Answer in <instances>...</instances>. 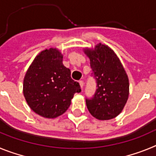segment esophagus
Segmentation results:
<instances>
[{"label": "esophagus", "instance_id": "esophagus-1", "mask_svg": "<svg viewBox=\"0 0 156 156\" xmlns=\"http://www.w3.org/2000/svg\"><path fill=\"white\" fill-rule=\"evenodd\" d=\"M79 83H80V85L81 89H83V84H84V83H83V80H80L79 81Z\"/></svg>", "mask_w": 156, "mask_h": 156}]
</instances>
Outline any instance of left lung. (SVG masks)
I'll list each match as a JSON object with an SVG mask.
<instances>
[{"label": "left lung", "mask_w": 156, "mask_h": 156, "mask_svg": "<svg viewBox=\"0 0 156 156\" xmlns=\"http://www.w3.org/2000/svg\"><path fill=\"white\" fill-rule=\"evenodd\" d=\"M90 58L91 76L97 90L86 98L90 113L100 120L115 118L122 112L129 96V80L119 59L108 46L98 44L94 50H85Z\"/></svg>", "instance_id": "left-lung-1"}]
</instances>
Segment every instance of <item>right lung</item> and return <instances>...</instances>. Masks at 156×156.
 Wrapping results in <instances>:
<instances>
[{
	"instance_id": "add662e5",
	"label": "right lung",
	"mask_w": 156,
	"mask_h": 156,
	"mask_svg": "<svg viewBox=\"0 0 156 156\" xmlns=\"http://www.w3.org/2000/svg\"><path fill=\"white\" fill-rule=\"evenodd\" d=\"M79 83L71 78L55 48L43 51L34 60L23 81V94L31 109L45 118H55L68 109Z\"/></svg>"
}]
</instances>
